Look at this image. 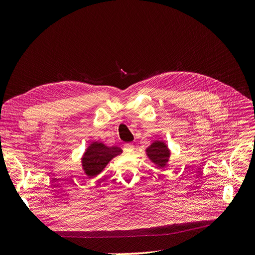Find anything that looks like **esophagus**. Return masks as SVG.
I'll list each match as a JSON object with an SVG mask.
<instances>
[{
    "label": "esophagus",
    "mask_w": 255,
    "mask_h": 255,
    "mask_svg": "<svg viewBox=\"0 0 255 255\" xmlns=\"http://www.w3.org/2000/svg\"><path fill=\"white\" fill-rule=\"evenodd\" d=\"M123 149H125L126 152L128 153H132L134 151V144L133 143H126L125 146H123Z\"/></svg>",
    "instance_id": "obj_1"
}]
</instances>
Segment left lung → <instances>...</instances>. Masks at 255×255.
Returning a JSON list of instances; mask_svg holds the SVG:
<instances>
[{"mask_svg": "<svg viewBox=\"0 0 255 255\" xmlns=\"http://www.w3.org/2000/svg\"><path fill=\"white\" fill-rule=\"evenodd\" d=\"M146 155L153 161L157 167L163 168L167 165L169 156H170V151L168 146L163 141H154L149 148H146Z\"/></svg>", "mask_w": 255, "mask_h": 255, "instance_id": "left-lung-1", "label": "left lung"}]
</instances>
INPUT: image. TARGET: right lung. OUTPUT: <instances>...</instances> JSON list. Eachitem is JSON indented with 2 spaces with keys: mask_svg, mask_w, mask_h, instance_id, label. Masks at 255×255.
Here are the masks:
<instances>
[{
  "mask_svg": "<svg viewBox=\"0 0 255 255\" xmlns=\"http://www.w3.org/2000/svg\"><path fill=\"white\" fill-rule=\"evenodd\" d=\"M121 153L122 150L118 146H106L102 142H92L82 157L85 173L90 177L98 175L115 156Z\"/></svg>",
  "mask_w": 255,
  "mask_h": 255,
  "instance_id": "right-lung-1",
  "label": "right lung"
}]
</instances>
